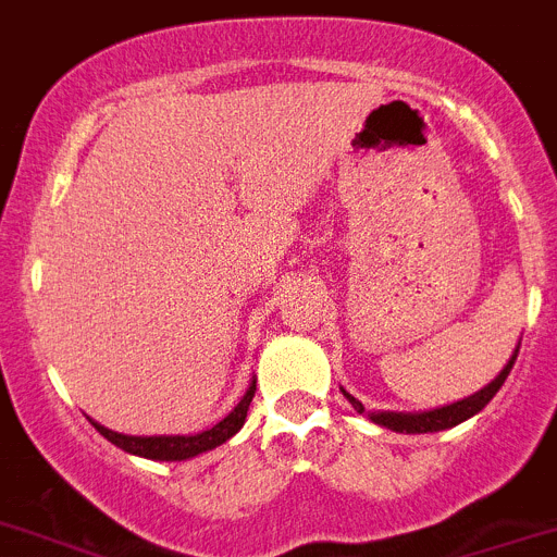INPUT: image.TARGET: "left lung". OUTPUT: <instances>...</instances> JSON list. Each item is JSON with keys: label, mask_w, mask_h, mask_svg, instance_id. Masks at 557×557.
<instances>
[{"label": "left lung", "mask_w": 557, "mask_h": 557, "mask_svg": "<svg viewBox=\"0 0 557 557\" xmlns=\"http://www.w3.org/2000/svg\"><path fill=\"white\" fill-rule=\"evenodd\" d=\"M517 354L519 348L513 350L508 364L499 370V375L492 381V384H486L481 392H475V395L463 397V400H456L450 403V406H442V408H431V411H417V414H403V411H379V414H375V411H372V414L367 417H370L375 425H384L397 433H436V431H447V428H456L458 422L469 420V417H475L478 411H483L486 403L497 395L499 386H503L505 379H508V372H511L513 361H517ZM342 395L348 397V403L359 411V414H364V406H361L354 395H348L345 389H342Z\"/></svg>", "instance_id": "8db88e82"}]
</instances>
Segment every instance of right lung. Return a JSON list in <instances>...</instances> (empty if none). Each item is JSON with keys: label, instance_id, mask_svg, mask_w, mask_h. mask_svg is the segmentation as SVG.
I'll list each match as a JSON object with an SVG mask.
<instances>
[{"label": "right lung", "instance_id": "1", "mask_svg": "<svg viewBox=\"0 0 557 557\" xmlns=\"http://www.w3.org/2000/svg\"><path fill=\"white\" fill-rule=\"evenodd\" d=\"M253 392H257V381H251L248 392L243 395V400L232 408V414L223 417L218 425H212L209 431L196 433V436H126V433H115L110 428L94 422L96 431L112 442L115 447H121L124 453L132 456L151 458V461H187V458H196L207 450H215L218 445L228 442L239 428L245 425V417H248V406L253 400Z\"/></svg>", "mask_w": 557, "mask_h": 557}]
</instances>
